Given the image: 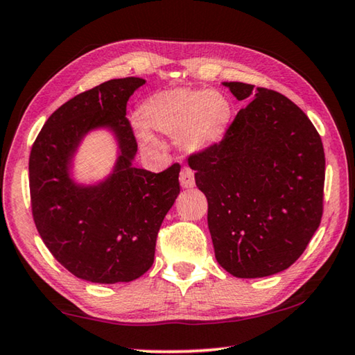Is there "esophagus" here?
Masks as SVG:
<instances>
[{
	"mask_svg": "<svg viewBox=\"0 0 355 355\" xmlns=\"http://www.w3.org/2000/svg\"><path fill=\"white\" fill-rule=\"evenodd\" d=\"M180 184H182V188H184V189L194 188L196 186L194 172H192L189 167H184V169L180 172Z\"/></svg>",
	"mask_w": 355,
	"mask_h": 355,
	"instance_id": "34e87169",
	"label": "esophagus"
}]
</instances>
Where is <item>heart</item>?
<instances>
[{"mask_svg":"<svg viewBox=\"0 0 355 355\" xmlns=\"http://www.w3.org/2000/svg\"><path fill=\"white\" fill-rule=\"evenodd\" d=\"M142 127L153 133L179 136L186 152H202L219 144L228 130L232 106L225 95L205 89L178 87L161 91L139 106ZM144 147H153L155 137L139 131Z\"/></svg>","mask_w":355,"mask_h":355,"instance_id":"1","label":"heart"}]
</instances>
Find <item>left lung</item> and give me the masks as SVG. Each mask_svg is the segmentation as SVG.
Here are the masks:
<instances>
[{
  "label": "left lung",
  "instance_id": "left-lung-1",
  "mask_svg": "<svg viewBox=\"0 0 355 355\" xmlns=\"http://www.w3.org/2000/svg\"><path fill=\"white\" fill-rule=\"evenodd\" d=\"M248 106L219 144L189 156L208 200L216 260L239 279L285 271L322 218L326 158L305 112L271 89L224 83Z\"/></svg>",
  "mask_w": 355,
  "mask_h": 355
}]
</instances>
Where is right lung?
Segmentation results:
<instances>
[{
  "mask_svg": "<svg viewBox=\"0 0 355 355\" xmlns=\"http://www.w3.org/2000/svg\"><path fill=\"white\" fill-rule=\"evenodd\" d=\"M146 80H110L51 114L29 155V191L37 232L53 257L78 279L131 282L155 260L156 236L180 194L175 163L153 173L133 166L137 142L127 101ZM107 128L119 144L113 172L97 185L69 177L76 148L89 130Z\"/></svg>",
  "mask_w": 355,
  "mask_h": 355,
  "instance_id": "1",
  "label": "right lung"
}]
</instances>
